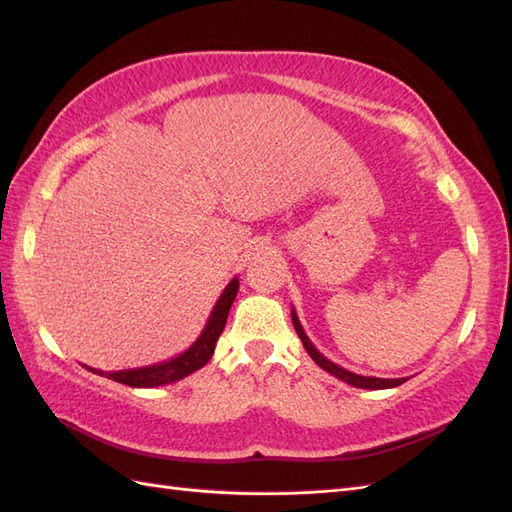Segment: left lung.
<instances>
[{
  "mask_svg": "<svg viewBox=\"0 0 512 512\" xmlns=\"http://www.w3.org/2000/svg\"><path fill=\"white\" fill-rule=\"evenodd\" d=\"M290 317H293V326H295V330H297L299 339H302V344H304V348H306V353H308L310 357H313V362H315L319 368H324L326 373H330V375H333V377L342 379V382H346V384H350V386H355V388H366V390L395 388V386H399V384H404V382H406V377H399V379L364 377V375L350 373V370H346V368H342V366H337L335 362H330V359H326L322 353H319V350L315 348V344L310 342L308 335L304 333L302 322H299V319H297V313H295V310H290Z\"/></svg>",
  "mask_w": 512,
  "mask_h": 512,
  "instance_id": "obj_1",
  "label": "left lung"
}]
</instances>
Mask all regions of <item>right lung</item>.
Wrapping results in <instances>:
<instances>
[{"label":"right lung","instance_id":"obj_1","mask_svg":"<svg viewBox=\"0 0 512 512\" xmlns=\"http://www.w3.org/2000/svg\"><path fill=\"white\" fill-rule=\"evenodd\" d=\"M237 290H239V279L233 277L228 282V286L222 290V295H219L213 310H210V317L202 330V335H199L193 342V346L186 348L182 355L166 359V362H159L153 366L113 370V373H104V370L88 368V366L86 368L90 370V373L108 377V379H113V382L133 386V388H155V386L179 382V379L188 377L190 373H195V370H199L210 362V357H213V353H215L217 339L224 333L228 310L235 302Z\"/></svg>","mask_w":512,"mask_h":512}]
</instances>
